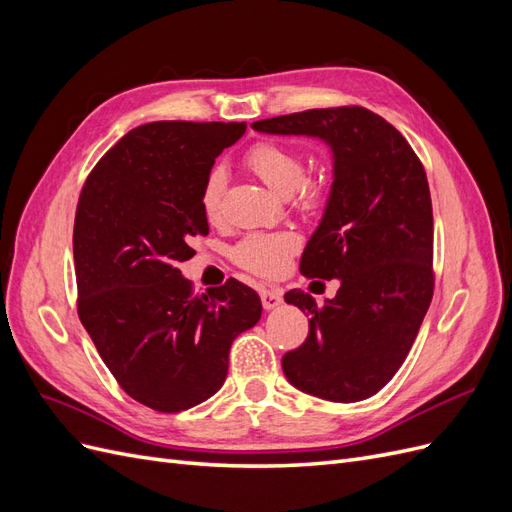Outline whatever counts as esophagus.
Here are the masks:
<instances>
[{"instance_id": "esophagus-1", "label": "esophagus", "mask_w": 512, "mask_h": 512, "mask_svg": "<svg viewBox=\"0 0 512 512\" xmlns=\"http://www.w3.org/2000/svg\"><path fill=\"white\" fill-rule=\"evenodd\" d=\"M260 301L265 309H273L277 305H282L284 301V292L280 288H271V290H262L260 292Z\"/></svg>"}]
</instances>
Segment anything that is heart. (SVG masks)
I'll use <instances>...</instances> for the list:
<instances>
[{
  "instance_id": "obj_1",
  "label": "heart",
  "mask_w": 512,
  "mask_h": 512,
  "mask_svg": "<svg viewBox=\"0 0 512 512\" xmlns=\"http://www.w3.org/2000/svg\"><path fill=\"white\" fill-rule=\"evenodd\" d=\"M243 164L256 177L265 181L271 190L282 196H290L292 205L299 211L312 213L327 205L331 196V179L327 173H305L303 151L260 138L245 151ZM226 196V173L220 168H209L198 190V203L209 222L222 218ZM299 250V237L292 232H250L230 250L232 260L245 271L258 277H277L288 267L290 258Z\"/></svg>"
}]
</instances>
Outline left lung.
<instances>
[{
  "mask_svg": "<svg viewBox=\"0 0 512 512\" xmlns=\"http://www.w3.org/2000/svg\"><path fill=\"white\" fill-rule=\"evenodd\" d=\"M267 134L318 136L335 179L301 273L337 277L322 305L284 294L309 316L305 342L282 356L292 386L339 404L376 395L406 361L433 297V213L425 168L389 121L363 106L309 108L254 121Z\"/></svg>",
  "mask_w": 512,
  "mask_h": 512,
  "instance_id": "1",
  "label": "left lung"
}]
</instances>
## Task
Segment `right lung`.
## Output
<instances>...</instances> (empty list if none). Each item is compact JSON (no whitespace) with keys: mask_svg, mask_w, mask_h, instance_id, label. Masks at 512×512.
Masks as SVG:
<instances>
[{"mask_svg":"<svg viewBox=\"0 0 512 512\" xmlns=\"http://www.w3.org/2000/svg\"><path fill=\"white\" fill-rule=\"evenodd\" d=\"M245 123L153 121L119 138L76 205L79 318L106 367L138 404L181 412L220 391L235 337L260 320L237 280L194 294L177 269L207 235L198 190Z\"/></svg>","mask_w":512,"mask_h":512,"instance_id":"right-lung-1","label":"right lung"}]
</instances>
